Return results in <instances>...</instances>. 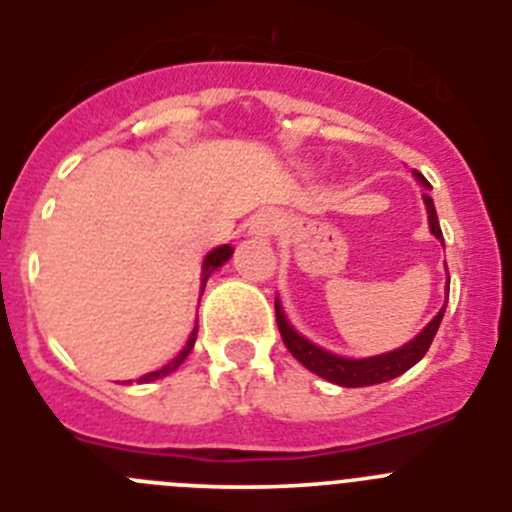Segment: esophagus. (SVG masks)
Listing matches in <instances>:
<instances>
[{
  "instance_id": "obj_1",
  "label": "esophagus",
  "mask_w": 512,
  "mask_h": 512,
  "mask_svg": "<svg viewBox=\"0 0 512 512\" xmlns=\"http://www.w3.org/2000/svg\"><path fill=\"white\" fill-rule=\"evenodd\" d=\"M279 225H282V215H277V212H259V215L253 217L251 233L253 235H271V233H277Z\"/></svg>"
}]
</instances>
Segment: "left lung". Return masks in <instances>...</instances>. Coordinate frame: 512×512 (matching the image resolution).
I'll use <instances>...</instances> for the list:
<instances>
[{
  "instance_id": "1",
  "label": "left lung",
  "mask_w": 512,
  "mask_h": 512,
  "mask_svg": "<svg viewBox=\"0 0 512 512\" xmlns=\"http://www.w3.org/2000/svg\"><path fill=\"white\" fill-rule=\"evenodd\" d=\"M415 176H418V182L423 184V187L431 189V184L425 182V176H420L418 171H415ZM423 200H425V210H428V225H431V233L436 235L438 241H443L433 200L428 197V194H423ZM446 292H449V284H446ZM446 300H449V295H446ZM274 310H277V325H279V333H282L284 346L289 348V354L295 356L305 369H310V372L318 374V377L328 379V382L341 384V387H369V384L390 382V379L400 377V374L408 372L410 366H415L420 359H423L425 351L431 348L438 325H441L446 305L438 310L436 318L425 325L413 341L405 343L402 348H395V351H387V354L369 356V359H346V356L330 354V351H325V348L307 341V338L300 336V333L289 325V320L284 318L279 297L274 300Z\"/></svg>"
}]
</instances>
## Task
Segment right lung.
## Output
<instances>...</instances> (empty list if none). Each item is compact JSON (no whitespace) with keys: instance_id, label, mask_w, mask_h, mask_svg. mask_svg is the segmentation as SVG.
I'll list each match as a JSON object with an SVG mask.
<instances>
[{"instance_id":"1","label":"right lung","mask_w":512,"mask_h":512,"mask_svg":"<svg viewBox=\"0 0 512 512\" xmlns=\"http://www.w3.org/2000/svg\"><path fill=\"white\" fill-rule=\"evenodd\" d=\"M230 256H233V248H230V246H217V248H212L210 253H207L205 261H202V289H205V282H207V279H210L212 271H215L217 266H223L225 261L230 259ZM194 341H197V328L192 330V336H189L187 346H184L182 351L176 354L174 361H169V364L161 366V369H156V372L146 374V377H140V382H153V379H161V377H166V374L176 372V369L182 366V361L189 356V351H192V348H194Z\"/></svg>"}]
</instances>
